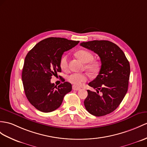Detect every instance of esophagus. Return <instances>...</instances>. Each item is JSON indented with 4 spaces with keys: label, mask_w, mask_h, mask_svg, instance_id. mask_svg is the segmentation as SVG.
Returning <instances> with one entry per match:
<instances>
[{
    "label": "esophagus",
    "mask_w": 147,
    "mask_h": 147,
    "mask_svg": "<svg viewBox=\"0 0 147 147\" xmlns=\"http://www.w3.org/2000/svg\"><path fill=\"white\" fill-rule=\"evenodd\" d=\"M72 89H73L74 90H80V88L77 87V86L73 85V86H72Z\"/></svg>",
    "instance_id": "34e87169"
}]
</instances>
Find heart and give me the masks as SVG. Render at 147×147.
<instances>
[{"mask_svg": "<svg viewBox=\"0 0 147 147\" xmlns=\"http://www.w3.org/2000/svg\"><path fill=\"white\" fill-rule=\"evenodd\" d=\"M76 56L78 59L80 60L82 62L87 63L85 65L86 69L90 71L92 74L97 73L99 70L98 63L92 61L93 59V55L88 51L81 50L76 52ZM60 67L63 70H67L69 67V61H68V56L67 55H63L60 60ZM88 76L86 74H76L74 73L69 75L67 77V80L70 83L74 85L79 86L83 82L87 81Z\"/></svg>", "mask_w": 147, "mask_h": 147, "instance_id": "heart-1", "label": "heart"}]
</instances>
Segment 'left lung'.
<instances>
[{"mask_svg": "<svg viewBox=\"0 0 147 147\" xmlns=\"http://www.w3.org/2000/svg\"><path fill=\"white\" fill-rule=\"evenodd\" d=\"M80 45L96 53L102 63L97 77L88 84L96 92L87 90L85 109L96 117L106 115L119 106L127 94L129 62L119 47L112 42L93 40L82 42Z\"/></svg>", "mask_w": 147, "mask_h": 147, "instance_id": "left-lung-1", "label": "left lung"}]
</instances>
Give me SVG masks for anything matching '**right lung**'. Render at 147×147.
I'll use <instances>...</instances> for the list:
<instances>
[{"mask_svg": "<svg viewBox=\"0 0 147 147\" xmlns=\"http://www.w3.org/2000/svg\"><path fill=\"white\" fill-rule=\"evenodd\" d=\"M79 41L50 37L38 42L28 52L24 60L22 79L28 100L42 112H51L61 105L64 96L71 90V85L64 82L58 87L52 84V76L61 71L60 60L64 52Z\"/></svg>", "mask_w": 147, "mask_h": 147, "instance_id": "obj_1", "label": "right lung"}]
</instances>
